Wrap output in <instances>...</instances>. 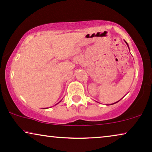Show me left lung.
Wrapping results in <instances>:
<instances>
[{"label": "left lung", "mask_w": 152, "mask_h": 152, "mask_svg": "<svg viewBox=\"0 0 152 152\" xmlns=\"http://www.w3.org/2000/svg\"><path fill=\"white\" fill-rule=\"evenodd\" d=\"M126 44H127V43H126ZM127 45H128V44H127ZM117 102H115V103H117ZM114 104H115V103H114Z\"/></svg>", "instance_id": "obj_1"}]
</instances>
